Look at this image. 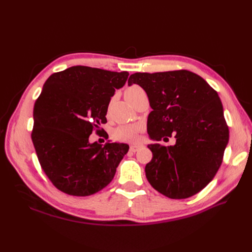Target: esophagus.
Masks as SVG:
<instances>
[{"label":"esophagus","instance_id":"1","mask_svg":"<svg viewBox=\"0 0 252 252\" xmlns=\"http://www.w3.org/2000/svg\"><path fill=\"white\" fill-rule=\"evenodd\" d=\"M140 148H141V145H131V146H130V151L135 152V151H138Z\"/></svg>","mask_w":252,"mask_h":252}]
</instances>
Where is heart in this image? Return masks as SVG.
<instances>
[{
	"label": "heart",
	"mask_w": 252,
	"mask_h": 252,
	"mask_svg": "<svg viewBox=\"0 0 252 252\" xmlns=\"http://www.w3.org/2000/svg\"><path fill=\"white\" fill-rule=\"evenodd\" d=\"M143 89L139 86L133 85L126 89L125 91V97L127 100L132 97ZM143 130V126L141 124H127L119 126L116 130H114V136L116 139L121 141H128V142H135L139 139V134Z\"/></svg>",
	"instance_id": "obj_1"
}]
</instances>
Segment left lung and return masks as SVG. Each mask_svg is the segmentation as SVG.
<instances>
[{
  "instance_id": "obj_1",
  "label": "left lung",
  "mask_w": 252,
  "mask_h": 252,
  "mask_svg": "<svg viewBox=\"0 0 252 252\" xmlns=\"http://www.w3.org/2000/svg\"><path fill=\"white\" fill-rule=\"evenodd\" d=\"M138 84L149 98V138H175L173 146L150 144L151 161L145 167L150 185L170 199H187L215 178L223 162L229 130L217 91L188 70L136 72L128 85Z\"/></svg>"
}]
</instances>
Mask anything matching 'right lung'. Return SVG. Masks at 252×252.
<instances>
[{"label":"right lung","mask_w":252,"mask_h":252,"mask_svg":"<svg viewBox=\"0 0 252 252\" xmlns=\"http://www.w3.org/2000/svg\"><path fill=\"white\" fill-rule=\"evenodd\" d=\"M129 73L72 66L51 74L33 107L32 139L42 169L59 190L86 196L112 181L129 146L89 143L94 129L107 123L106 113L116 89Z\"/></svg>","instance_id":"right-lung-1"}]
</instances>
